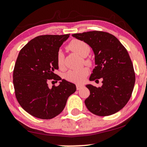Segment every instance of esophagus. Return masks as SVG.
Segmentation results:
<instances>
[{"instance_id": "esophagus-1", "label": "esophagus", "mask_w": 147, "mask_h": 147, "mask_svg": "<svg viewBox=\"0 0 147 147\" xmlns=\"http://www.w3.org/2000/svg\"><path fill=\"white\" fill-rule=\"evenodd\" d=\"M82 86H82V84H77V85H76L77 90H80V89L82 88Z\"/></svg>"}]
</instances>
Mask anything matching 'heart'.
Instances as JSON below:
<instances>
[{"label": "heart", "instance_id": "1", "mask_svg": "<svg viewBox=\"0 0 147 147\" xmlns=\"http://www.w3.org/2000/svg\"><path fill=\"white\" fill-rule=\"evenodd\" d=\"M67 48L79 55V56L84 57V62L90 65L92 63L90 59L86 58L90 52V47L86 42L79 39H73L67 45ZM57 63L61 70L65 68V58L61 51H59L57 55ZM89 73V70L87 67L78 69V70H69L64 75L67 81L73 83H81L85 79Z\"/></svg>", "mask_w": 147, "mask_h": 147}]
</instances>
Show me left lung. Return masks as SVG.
<instances>
[{
    "label": "left lung",
    "instance_id": "left-lung-1",
    "mask_svg": "<svg viewBox=\"0 0 147 147\" xmlns=\"http://www.w3.org/2000/svg\"><path fill=\"white\" fill-rule=\"evenodd\" d=\"M92 48L96 66L90 81L102 78V86L86 85L90 95L87 109L98 116H108L120 111L131 98L136 82L133 65L126 49L115 36L102 31L73 34Z\"/></svg>",
    "mask_w": 147,
    "mask_h": 147
}]
</instances>
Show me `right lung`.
Wrapping results in <instances>:
<instances>
[{"label":"right lung","mask_w":147,"mask_h":147,"mask_svg":"<svg viewBox=\"0 0 147 147\" xmlns=\"http://www.w3.org/2000/svg\"><path fill=\"white\" fill-rule=\"evenodd\" d=\"M69 35L36 36L18 54L13 72L15 95L21 107L34 117L43 119L56 117L76 91L75 84L65 79L51 89L47 84L49 80H61L55 73L59 69L57 55Z\"/></svg>","instance_id":"add662e5"}]
</instances>
